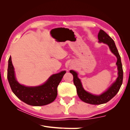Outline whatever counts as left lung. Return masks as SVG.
I'll return each mask as SVG.
<instances>
[{
    "label": "left lung",
    "mask_w": 130,
    "mask_h": 130,
    "mask_svg": "<svg viewBox=\"0 0 130 130\" xmlns=\"http://www.w3.org/2000/svg\"><path fill=\"white\" fill-rule=\"evenodd\" d=\"M99 42H103L108 45L113 54L117 57V61L116 64L118 67V76L116 80L113 83L112 85L102 94L99 95H93L92 94L86 92L82 87V84L80 79L78 78V74L73 70H70V72L73 75V81L74 85L76 88L77 94L80 99L85 103L92 104H101L106 103L109 101L117 94L122 85L123 82V69L122 65L121 62L120 55L118 53L117 48L116 46L115 43L112 38L108 35L103 30L101 29L98 35Z\"/></svg>",
    "instance_id": "left-lung-1"
}]
</instances>
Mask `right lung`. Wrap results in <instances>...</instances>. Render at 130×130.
Instances as JSON below:
<instances>
[{"label": "right lung", "mask_w": 130, "mask_h": 130, "mask_svg": "<svg viewBox=\"0 0 130 130\" xmlns=\"http://www.w3.org/2000/svg\"><path fill=\"white\" fill-rule=\"evenodd\" d=\"M7 78L13 93L24 103L33 106H42L51 103L57 95V87L66 73L65 71L54 74L45 83L38 87H29L16 80L11 57L8 60Z\"/></svg>", "instance_id": "1"}]
</instances>
